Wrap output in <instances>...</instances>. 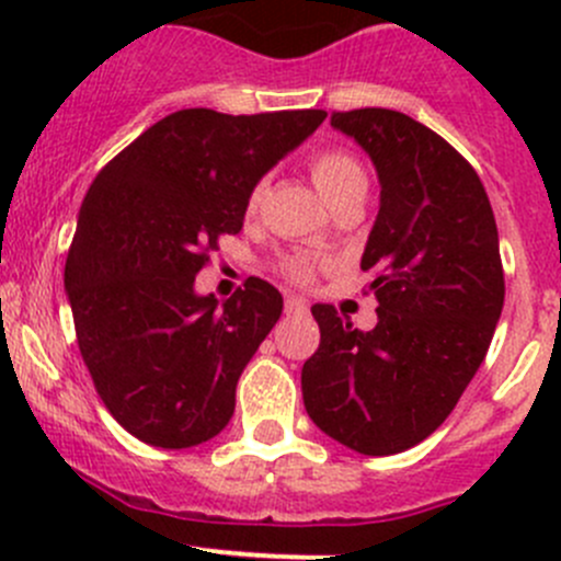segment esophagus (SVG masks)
Returning <instances> with one entry per match:
<instances>
[{
  "label": "esophagus",
  "instance_id": "1",
  "mask_svg": "<svg viewBox=\"0 0 561 561\" xmlns=\"http://www.w3.org/2000/svg\"><path fill=\"white\" fill-rule=\"evenodd\" d=\"M285 312L293 314V317H304L309 312V307H307V301H304V298L287 296L285 298Z\"/></svg>",
  "mask_w": 561,
  "mask_h": 561
}]
</instances>
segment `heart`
<instances>
[{
	"label": "heart",
	"mask_w": 561,
	"mask_h": 561,
	"mask_svg": "<svg viewBox=\"0 0 561 561\" xmlns=\"http://www.w3.org/2000/svg\"><path fill=\"white\" fill-rule=\"evenodd\" d=\"M312 179H314L317 190H320V195L325 197L331 206L339 201V197L350 195V192L366 190L364 168H360L358 162L347 154V151H339V149H325V151H320V154L312 157ZM263 195H265V181H257V184H254L247 195V206H244L247 217H254V214L260 211ZM314 265L317 263L312 257H304V254H298V257H287L285 263H282V271H285L290 279L307 282V279H312Z\"/></svg>",
	"instance_id": "obj_1"
}]
</instances>
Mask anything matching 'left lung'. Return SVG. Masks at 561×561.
<instances>
[{
	"instance_id": "8db88e82",
	"label": "left lung",
	"mask_w": 561,
	"mask_h": 561,
	"mask_svg": "<svg viewBox=\"0 0 561 561\" xmlns=\"http://www.w3.org/2000/svg\"><path fill=\"white\" fill-rule=\"evenodd\" d=\"M375 162L380 211L360 268L377 325L353 328L314 304L320 347L301 369L320 432L364 456H390L443 426L489 353L505 304L494 211L478 173L434 129L388 107L333 113Z\"/></svg>"
}]
</instances>
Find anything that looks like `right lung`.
<instances>
[{
  "mask_svg": "<svg viewBox=\"0 0 561 561\" xmlns=\"http://www.w3.org/2000/svg\"><path fill=\"white\" fill-rule=\"evenodd\" d=\"M325 116L186 107L151 124L89 186L67 301L100 399L140 443L192 448L233 417L239 377L279 320L282 293L249 276L219 304L197 296L195 276L219 236L244 228L249 190Z\"/></svg>",
  "mask_w": 561,
  "mask_h": 561,
  "instance_id": "add662e5",
  "label": "right lung"
}]
</instances>
